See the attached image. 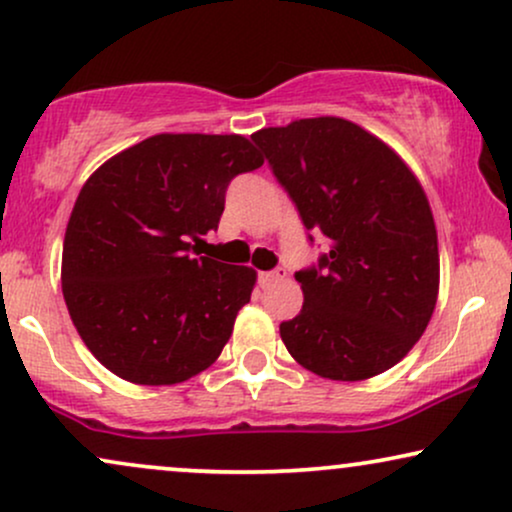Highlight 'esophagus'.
<instances>
[{
    "label": "esophagus",
    "mask_w": 512,
    "mask_h": 512,
    "mask_svg": "<svg viewBox=\"0 0 512 512\" xmlns=\"http://www.w3.org/2000/svg\"><path fill=\"white\" fill-rule=\"evenodd\" d=\"M282 277H285V273H280V270H270V273H258V282H261V287H270Z\"/></svg>",
    "instance_id": "obj_1"
}]
</instances>
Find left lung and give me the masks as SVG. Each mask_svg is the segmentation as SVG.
I'll list each match as a JSON object with an SVG mask.
<instances>
[{
    "instance_id": "1",
    "label": "left lung",
    "mask_w": 512,
    "mask_h": 512,
    "mask_svg": "<svg viewBox=\"0 0 512 512\" xmlns=\"http://www.w3.org/2000/svg\"><path fill=\"white\" fill-rule=\"evenodd\" d=\"M251 140L306 230L330 239L318 266L294 275L304 306L280 325L287 351L327 380L394 368L437 306L439 246L425 189L389 144L337 116L263 128Z\"/></svg>"
}]
</instances>
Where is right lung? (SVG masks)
Wrapping results in <instances>:
<instances>
[{"instance_id":"1","label":"right lung","mask_w":512,"mask_h":512,"mask_svg":"<svg viewBox=\"0 0 512 512\" xmlns=\"http://www.w3.org/2000/svg\"><path fill=\"white\" fill-rule=\"evenodd\" d=\"M263 166L242 135L163 132L102 163L68 218L61 287L75 330L132 384H178L216 363L256 270L199 256L225 189Z\"/></svg>"}]
</instances>
